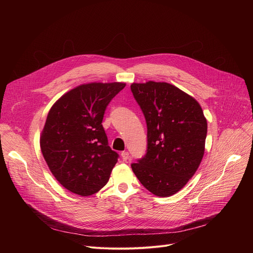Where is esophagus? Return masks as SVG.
<instances>
[{"label": "esophagus", "instance_id": "esophagus-1", "mask_svg": "<svg viewBox=\"0 0 253 253\" xmlns=\"http://www.w3.org/2000/svg\"><path fill=\"white\" fill-rule=\"evenodd\" d=\"M121 157H122V160L123 161H127V160H129V158H130V156H129V153L128 152H122V154H121Z\"/></svg>", "mask_w": 253, "mask_h": 253}]
</instances>
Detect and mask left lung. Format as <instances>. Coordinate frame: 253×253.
Instances as JSON below:
<instances>
[{
	"label": "left lung",
	"instance_id": "1",
	"mask_svg": "<svg viewBox=\"0 0 253 253\" xmlns=\"http://www.w3.org/2000/svg\"><path fill=\"white\" fill-rule=\"evenodd\" d=\"M131 91L148 127L147 153L131 164L132 170L154 195H174L202 161L207 135L202 108L194 97L165 82L133 83Z\"/></svg>",
	"mask_w": 253,
	"mask_h": 253
}]
</instances>
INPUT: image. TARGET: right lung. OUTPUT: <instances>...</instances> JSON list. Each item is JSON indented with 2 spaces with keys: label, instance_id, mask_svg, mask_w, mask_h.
I'll use <instances>...</instances> for the list:
<instances>
[{
  "label": "right lung",
  "instance_id": "1",
  "mask_svg": "<svg viewBox=\"0 0 253 253\" xmlns=\"http://www.w3.org/2000/svg\"><path fill=\"white\" fill-rule=\"evenodd\" d=\"M125 83H89L66 92L50 109L40 145L58 182L72 193L90 196L110 179L119 155L102 127L106 106Z\"/></svg>",
  "mask_w": 253,
  "mask_h": 253
}]
</instances>
